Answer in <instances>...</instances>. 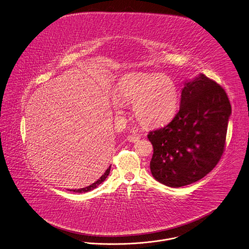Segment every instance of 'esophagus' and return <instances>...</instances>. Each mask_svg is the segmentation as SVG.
Here are the masks:
<instances>
[{"label":"esophagus","mask_w":249,"mask_h":249,"mask_svg":"<svg viewBox=\"0 0 249 249\" xmlns=\"http://www.w3.org/2000/svg\"><path fill=\"white\" fill-rule=\"evenodd\" d=\"M139 139H140V137L137 136V135H129V136L127 137V140H128L129 142H131V143H135V142L139 141Z\"/></svg>","instance_id":"34e87169"}]
</instances>
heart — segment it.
Here are the masks:
<instances>
[{
	"mask_svg": "<svg viewBox=\"0 0 249 249\" xmlns=\"http://www.w3.org/2000/svg\"><path fill=\"white\" fill-rule=\"evenodd\" d=\"M118 100L113 106L117 114L123 104L134 105L135 116L147 127L166 124L178 107V91L174 80L163 74L132 72L119 79L117 84Z\"/></svg>",
	"mask_w": 249,
	"mask_h": 249,
	"instance_id": "obj_1",
	"label": "heart"
}]
</instances>
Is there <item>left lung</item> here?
<instances>
[{
	"label": "left lung",
	"instance_id": "8db88e82",
	"mask_svg": "<svg viewBox=\"0 0 249 249\" xmlns=\"http://www.w3.org/2000/svg\"><path fill=\"white\" fill-rule=\"evenodd\" d=\"M231 114L229 98L214 81L201 73L186 81L176 117L147 135L153 146V178L178 188L211 172L223 154Z\"/></svg>",
	"mask_w": 249,
	"mask_h": 249
}]
</instances>
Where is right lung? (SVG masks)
Segmentation results:
<instances>
[{"label":"right lung","mask_w":249,"mask_h":249,"mask_svg":"<svg viewBox=\"0 0 249 249\" xmlns=\"http://www.w3.org/2000/svg\"><path fill=\"white\" fill-rule=\"evenodd\" d=\"M110 169H111V165L106 169V171L104 172V174L102 175V177L97 180V181H95L94 183H92L91 185H89L88 187H85V188H81V189H73V190H69L72 191L74 193H87V192H89V191L94 190L95 188H97L101 183H103V181L105 180V178L108 177L109 175V173H110Z\"/></svg>","instance_id":"right-lung-1"}]
</instances>
